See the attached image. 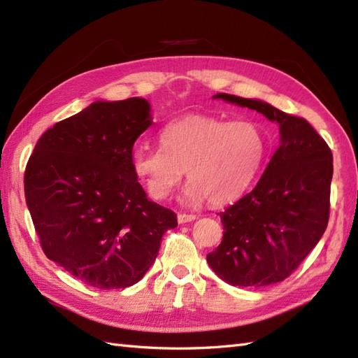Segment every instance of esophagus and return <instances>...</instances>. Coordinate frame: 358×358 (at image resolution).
<instances>
[{
    "mask_svg": "<svg viewBox=\"0 0 358 358\" xmlns=\"http://www.w3.org/2000/svg\"><path fill=\"white\" fill-rule=\"evenodd\" d=\"M193 220H196V215L194 214H185V213H179L178 214V222L180 224L188 223V222H193Z\"/></svg>",
    "mask_w": 358,
    "mask_h": 358,
    "instance_id": "1",
    "label": "esophagus"
}]
</instances>
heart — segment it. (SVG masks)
<instances>
[{
    "label": "heart",
    "mask_w": 358,
    "mask_h": 358,
    "mask_svg": "<svg viewBox=\"0 0 358 358\" xmlns=\"http://www.w3.org/2000/svg\"><path fill=\"white\" fill-rule=\"evenodd\" d=\"M161 149L138 145L132 167L155 199L167 197L182 174L188 202L214 205L237 199L254 180L264 159L266 138L250 121L224 123L208 115H185L161 130Z\"/></svg>",
    "instance_id": "heart-1"
}]
</instances>
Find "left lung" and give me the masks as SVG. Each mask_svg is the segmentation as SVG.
Segmentation results:
<instances>
[{"label": "left lung", "instance_id": "obj_1", "mask_svg": "<svg viewBox=\"0 0 358 358\" xmlns=\"http://www.w3.org/2000/svg\"><path fill=\"white\" fill-rule=\"evenodd\" d=\"M214 99L276 121L281 138L255 188L220 213L223 238L206 261L231 285L264 287L284 281L327 229L333 153L305 118L261 100L231 94Z\"/></svg>", "mask_w": 358, "mask_h": 358}]
</instances>
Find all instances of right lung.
I'll list each match as a JSON object with an SVG mask.
<instances>
[{
    "label": "right lung",
    "instance_id": "1",
    "mask_svg": "<svg viewBox=\"0 0 358 358\" xmlns=\"http://www.w3.org/2000/svg\"><path fill=\"white\" fill-rule=\"evenodd\" d=\"M150 104L95 101L43 134L24 174L43 254L95 289H126L155 263L171 209L147 199L134 144L152 126Z\"/></svg>",
    "mask_w": 358,
    "mask_h": 358
}]
</instances>
